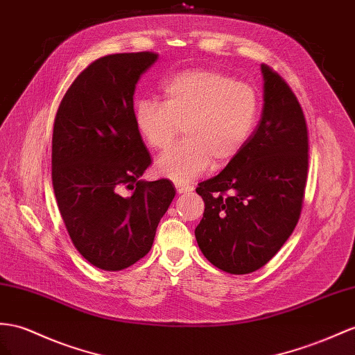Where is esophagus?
Masks as SVG:
<instances>
[{"instance_id":"esophagus-1","label":"esophagus","mask_w":355,"mask_h":355,"mask_svg":"<svg viewBox=\"0 0 355 355\" xmlns=\"http://www.w3.org/2000/svg\"><path fill=\"white\" fill-rule=\"evenodd\" d=\"M175 189H177V193L181 195V193H189L192 192L193 187L189 186V184H184V183H175Z\"/></svg>"}]
</instances>
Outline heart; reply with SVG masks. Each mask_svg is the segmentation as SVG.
Instances as JSON below:
<instances>
[{
  "mask_svg": "<svg viewBox=\"0 0 355 355\" xmlns=\"http://www.w3.org/2000/svg\"><path fill=\"white\" fill-rule=\"evenodd\" d=\"M165 100L142 98L133 107L141 138L151 150L169 148L181 129L186 139L162 154L157 174L186 183L240 154L259 114L257 89L211 69L180 70L162 87ZM185 127L183 128L182 125Z\"/></svg>",
  "mask_w": 355,
  "mask_h": 355,
  "instance_id": "heart-1",
  "label": "heart"
}]
</instances>
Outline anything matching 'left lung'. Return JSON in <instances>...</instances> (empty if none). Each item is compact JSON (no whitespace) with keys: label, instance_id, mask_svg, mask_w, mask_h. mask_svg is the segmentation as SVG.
<instances>
[{"label":"left lung","instance_id":"1","mask_svg":"<svg viewBox=\"0 0 355 355\" xmlns=\"http://www.w3.org/2000/svg\"><path fill=\"white\" fill-rule=\"evenodd\" d=\"M264 111L248 144L219 175L196 187L205 202L195 230L213 266L231 275L264 267L302 214L309 168L303 107L277 71L262 64Z\"/></svg>","mask_w":355,"mask_h":355}]
</instances>
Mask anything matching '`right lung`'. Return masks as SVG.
<instances>
[{
    "mask_svg": "<svg viewBox=\"0 0 355 355\" xmlns=\"http://www.w3.org/2000/svg\"><path fill=\"white\" fill-rule=\"evenodd\" d=\"M157 58L148 51L97 58L67 88L53 120L52 186L62 222L100 270H123L147 255L175 196L169 180H139L151 157L135 125L133 93Z\"/></svg>",
    "mask_w": 355,
    "mask_h": 355,
    "instance_id": "1",
    "label": "right lung"
}]
</instances>
